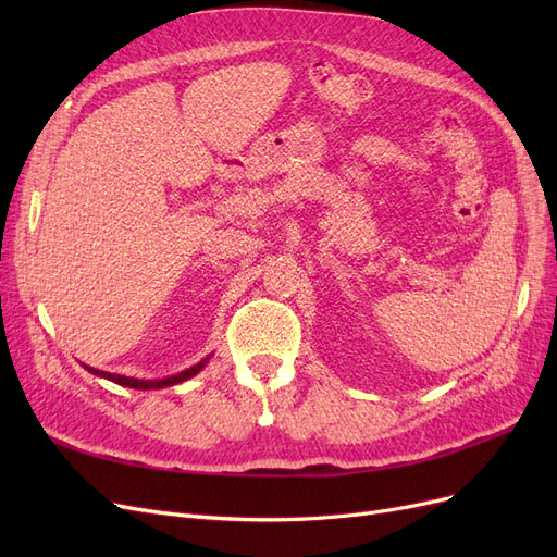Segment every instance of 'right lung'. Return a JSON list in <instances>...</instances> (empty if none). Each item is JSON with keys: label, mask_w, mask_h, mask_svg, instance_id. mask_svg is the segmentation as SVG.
Segmentation results:
<instances>
[{"label": "right lung", "mask_w": 557, "mask_h": 557, "mask_svg": "<svg viewBox=\"0 0 557 557\" xmlns=\"http://www.w3.org/2000/svg\"><path fill=\"white\" fill-rule=\"evenodd\" d=\"M209 360H211V356H207L205 360H199L197 364H193L188 369H183V372H178V374L164 376V379H132V376H121V374H111V372H99V369L88 367V364H83V367H86L90 374H95L99 379H107V381H113V383L125 385V387H134V391H160V387H170V385H176V383H183V381L197 376L201 369L207 367Z\"/></svg>", "instance_id": "add662e5"}]
</instances>
